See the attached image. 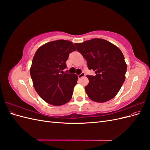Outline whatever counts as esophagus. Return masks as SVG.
I'll return each mask as SVG.
<instances>
[{
  "mask_svg": "<svg viewBox=\"0 0 150 150\" xmlns=\"http://www.w3.org/2000/svg\"><path fill=\"white\" fill-rule=\"evenodd\" d=\"M84 76H85V73H84V72H82V73H81L80 74L78 75V78H82L83 77H84Z\"/></svg>",
  "mask_w": 150,
  "mask_h": 150,
  "instance_id": "1",
  "label": "esophagus"
}]
</instances>
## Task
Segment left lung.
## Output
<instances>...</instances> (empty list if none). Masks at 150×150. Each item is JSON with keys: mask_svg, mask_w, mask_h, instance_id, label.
Segmentation results:
<instances>
[{"mask_svg": "<svg viewBox=\"0 0 150 150\" xmlns=\"http://www.w3.org/2000/svg\"><path fill=\"white\" fill-rule=\"evenodd\" d=\"M77 51L87 61L89 69L96 76H87L89 84L85 87L89 98L104 103L115 98L126 78L127 65L121 50L103 39H92L74 43Z\"/></svg>", "mask_w": 150, "mask_h": 150, "instance_id": "8db88e82", "label": "left lung"}]
</instances>
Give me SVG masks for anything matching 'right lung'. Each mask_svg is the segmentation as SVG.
<instances>
[{"mask_svg": "<svg viewBox=\"0 0 150 150\" xmlns=\"http://www.w3.org/2000/svg\"><path fill=\"white\" fill-rule=\"evenodd\" d=\"M76 51L72 42L57 40L40 46L35 52L30 74L36 92L44 101L53 106L69 102L78 78L63 71L69 54Z\"/></svg>", "mask_w": 150, "mask_h": 150, "instance_id": "obj_1", "label": "right lung"}]
</instances>
